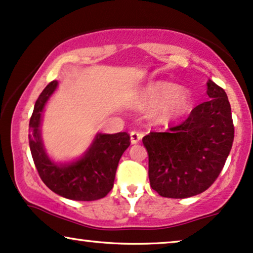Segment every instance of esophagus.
I'll return each mask as SVG.
<instances>
[{
    "label": "esophagus",
    "instance_id": "34e87169",
    "mask_svg": "<svg viewBox=\"0 0 253 253\" xmlns=\"http://www.w3.org/2000/svg\"><path fill=\"white\" fill-rule=\"evenodd\" d=\"M143 135H142L141 133H138V131H131L130 133V143L131 144H136L138 143V142L141 141V138Z\"/></svg>",
    "mask_w": 253,
    "mask_h": 253
}]
</instances>
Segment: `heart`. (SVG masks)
Segmentation results:
<instances>
[{"label":"heart","instance_id":"obj_1","mask_svg":"<svg viewBox=\"0 0 253 253\" xmlns=\"http://www.w3.org/2000/svg\"><path fill=\"white\" fill-rule=\"evenodd\" d=\"M190 90L169 81H155L137 91L131 106L137 111L154 109L151 118L158 125H169L182 118L193 109Z\"/></svg>","mask_w":253,"mask_h":253}]
</instances>
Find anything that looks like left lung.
<instances>
[{
  "mask_svg": "<svg viewBox=\"0 0 253 253\" xmlns=\"http://www.w3.org/2000/svg\"><path fill=\"white\" fill-rule=\"evenodd\" d=\"M208 101L186 122L143 137L149 156V180L163 197L187 198L205 191L219 176L234 141L232 109L227 94L212 80Z\"/></svg>",
  "mask_w": 253,
  "mask_h": 253,
  "instance_id": "obj_1",
  "label": "left lung"
}]
</instances>
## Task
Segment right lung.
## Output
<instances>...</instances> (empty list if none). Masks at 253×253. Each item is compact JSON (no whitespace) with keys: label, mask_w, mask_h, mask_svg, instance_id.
<instances>
[{"label":"right lung","mask_w":253,"mask_h":253,"mask_svg":"<svg viewBox=\"0 0 253 253\" xmlns=\"http://www.w3.org/2000/svg\"><path fill=\"white\" fill-rule=\"evenodd\" d=\"M58 87L54 80L37 99L30 120V149L40 177L49 189L73 201H96L112 189L120 158L129 147L126 131L97 133L80 157L69 162H55L45 150L41 135L45 105Z\"/></svg>","instance_id":"right-lung-1"}]
</instances>
